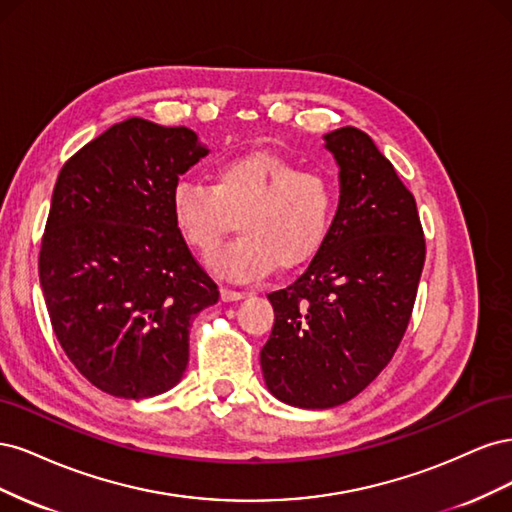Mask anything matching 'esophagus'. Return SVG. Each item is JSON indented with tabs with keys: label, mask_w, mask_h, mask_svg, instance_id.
<instances>
[{
	"label": "esophagus",
	"mask_w": 512,
	"mask_h": 512,
	"mask_svg": "<svg viewBox=\"0 0 512 512\" xmlns=\"http://www.w3.org/2000/svg\"><path fill=\"white\" fill-rule=\"evenodd\" d=\"M220 294H222V301H226V303H235V301L245 299V292L230 290V288H222V290H220Z\"/></svg>",
	"instance_id": "esophagus-1"
}]
</instances>
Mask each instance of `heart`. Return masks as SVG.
<instances>
[{
	"label": "heart",
	"mask_w": 512,
	"mask_h": 512,
	"mask_svg": "<svg viewBox=\"0 0 512 512\" xmlns=\"http://www.w3.org/2000/svg\"><path fill=\"white\" fill-rule=\"evenodd\" d=\"M170 211L185 241L211 252L228 232L243 235L209 256V269L226 280H256L277 265L294 269L314 258L335 213L333 183L312 170L256 151L215 170V183L179 181Z\"/></svg>",
	"instance_id": "1"
}]
</instances>
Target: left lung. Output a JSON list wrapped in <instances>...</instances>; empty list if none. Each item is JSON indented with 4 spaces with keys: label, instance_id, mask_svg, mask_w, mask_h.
<instances>
[{
    "label": "left lung",
    "instance_id": "left-lung-1",
    "mask_svg": "<svg viewBox=\"0 0 512 512\" xmlns=\"http://www.w3.org/2000/svg\"><path fill=\"white\" fill-rule=\"evenodd\" d=\"M322 138L339 168L335 218L299 280L269 294L260 350L269 393L305 410L346 404L393 359L425 262L414 196L374 141L352 126Z\"/></svg>",
    "mask_w": 512,
    "mask_h": 512
}]
</instances>
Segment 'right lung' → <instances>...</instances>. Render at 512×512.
Segmentation results:
<instances>
[{
	"label": "right lung",
	"mask_w": 512,
	"mask_h": 512,
	"mask_svg": "<svg viewBox=\"0 0 512 512\" xmlns=\"http://www.w3.org/2000/svg\"><path fill=\"white\" fill-rule=\"evenodd\" d=\"M209 153L190 128L130 117L64 164L40 250V286L68 359L100 391L173 389L196 314L220 290L170 211L179 177Z\"/></svg>",
	"instance_id": "add662e5"
}]
</instances>
